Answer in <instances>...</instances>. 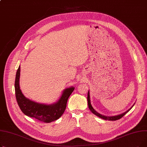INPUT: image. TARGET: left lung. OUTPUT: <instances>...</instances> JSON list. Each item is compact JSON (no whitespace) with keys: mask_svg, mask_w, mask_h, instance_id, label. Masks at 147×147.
<instances>
[{"mask_svg":"<svg viewBox=\"0 0 147 147\" xmlns=\"http://www.w3.org/2000/svg\"><path fill=\"white\" fill-rule=\"evenodd\" d=\"M88 106H89V110L91 111V112L94 114L95 115H96V116L101 118L102 119H104V120H110V121H115V120H119L120 119H121L123 116H124V115L127 113L129 112L130 109H132V108L134 107V105H135V102L134 103V104L131 107L130 109L129 110H127L126 111H125V113H123L122 114H119V115H113V116H106V115H101V114L98 113L97 111H96L93 108V107L91 105V103H90V94H89V90L88 91Z\"/></svg>","mask_w":147,"mask_h":147,"instance_id":"left-lung-1","label":"left lung"}]
</instances>
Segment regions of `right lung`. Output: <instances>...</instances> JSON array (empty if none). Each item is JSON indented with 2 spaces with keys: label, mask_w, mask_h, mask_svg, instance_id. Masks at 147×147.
Wrapping results in <instances>:
<instances>
[{
  "label": "right lung",
  "mask_w": 147,
  "mask_h": 147,
  "mask_svg": "<svg viewBox=\"0 0 147 147\" xmlns=\"http://www.w3.org/2000/svg\"><path fill=\"white\" fill-rule=\"evenodd\" d=\"M20 66L15 77V90L17 103L23 113L28 117L45 123H51L61 117L66 109L68 99L73 92L74 87L65 89L56 102L51 104H40L32 101L22 94L20 86Z\"/></svg>",
  "instance_id": "right-lung-1"
}]
</instances>
